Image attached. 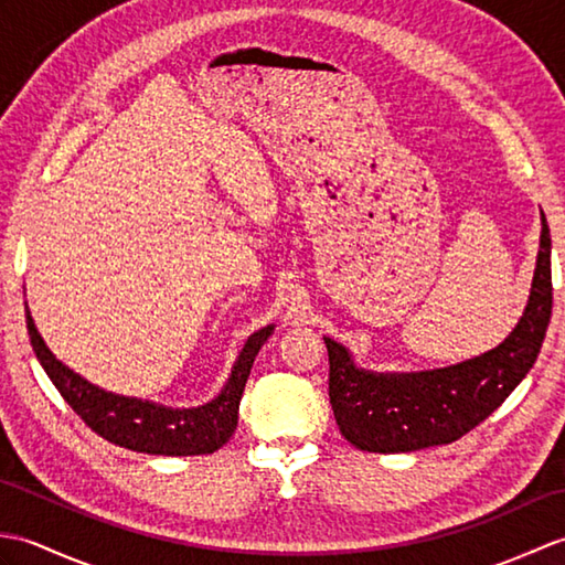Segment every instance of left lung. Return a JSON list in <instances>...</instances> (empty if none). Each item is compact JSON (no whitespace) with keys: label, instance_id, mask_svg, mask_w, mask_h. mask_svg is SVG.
<instances>
[{"label":"left lung","instance_id":"8db88e82","mask_svg":"<svg viewBox=\"0 0 565 565\" xmlns=\"http://www.w3.org/2000/svg\"><path fill=\"white\" fill-rule=\"evenodd\" d=\"M554 306L551 235L542 213L530 301L505 342L468 362L417 374L359 369L342 344L326 338L330 403L342 437L362 451L401 454L451 444L498 411L530 374Z\"/></svg>","mask_w":565,"mask_h":565}]
</instances>
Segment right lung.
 Segmentation results:
<instances>
[{
	"label": "right lung",
	"mask_w": 565,
	"mask_h": 565,
	"mask_svg": "<svg viewBox=\"0 0 565 565\" xmlns=\"http://www.w3.org/2000/svg\"><path fill=\"white\" fill-rule=\"evenodd\" d=\"M26 328L33 352L39 356L47 379L53 381V386L72 411L84 419V425L124 449L162 456L213 454L233 437L237 427V407L249 369L255 364L262 344L274 332V326H267L249 334L243 352L235 359L231 379L211 403L199 407H164L150 401L109 393L75 374L47 350L41 332L35 330L29 306Z\"/></svg>",
	"instance_id": "add662e5"
}]
</instances>
